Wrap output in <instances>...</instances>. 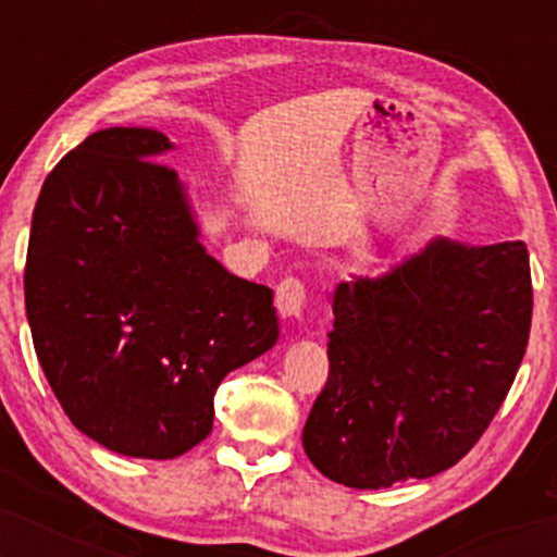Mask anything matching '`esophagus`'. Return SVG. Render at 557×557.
I'll return each mask as SVG.
<instances>
[{
  "label": "esophagus",
  "instance_id": "34e87169",
  "mask_svg": "<svg viewBox=\"0 0 557 557\" xmlns=\"http://www.w3.org/2000/svg\"><path fill=\"white\" fill-rule=\"evenodd\" d=\"M274 304H277V311L285 319H300L304 317V306H306V285L300 283L298 277H285L283 283L277 285Z\"/></svg>",
  "mask_w": 557,
  "mask_h": 557
}]
</instances>
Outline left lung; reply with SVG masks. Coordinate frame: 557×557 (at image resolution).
<instances>
[{"label":"left lung","instance_id":"1","mask_svg":"<svg viewBox=\"0 0 557 557\" xmlns=\"http://www.w3.org/2000/svg\"><path fill=\"white\" fill-rule=\"evenodd\" d=\"M332 314L309 461L356 490L434 476L474 447L513 385L532 327L529 251L434 238L382 277L337 285Z\"/></svg>","mask_w":557,"mask_h":557}]
</instances>
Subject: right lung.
<instances>
[{"instance_id": "obj_1", "label": "right lung", "mask_w": 557, "mask_h": 557, "mask_svg": "<svg viewBox=\"0 0 557 557\" xmlns=\"http://www.w3.org/2000/svg\"><path fill=\"white\" fill-rule=\"evenodd\" d=\"M175 149L151 127L75 146L38 194L25 314L62 411L131 458L207 440L220 382L280 337L272 290L235 277L198 240Z\"/></svg>"}]
</instances>
